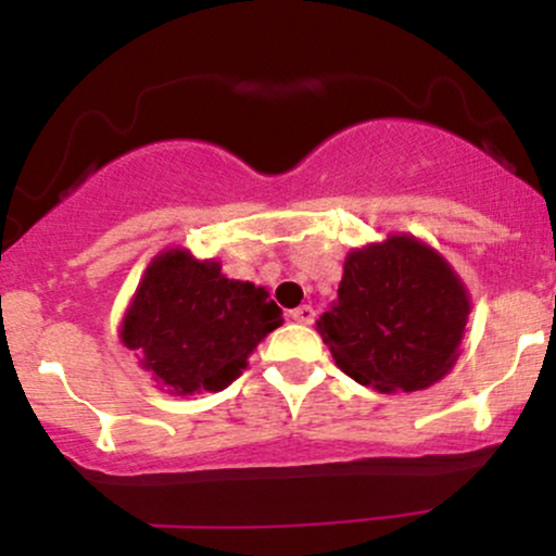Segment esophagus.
Returning <instances> with one entry per match:
<instances>
[{
  "label": "esophagus",
  "instance_id": "esophagus-1",
  "mask_svg": "<svg viewBox=\"0 0 556 556\" xmlns=\"http://www.w3.org/2000/svg\"><path fill=\"white\" fill-rule=\"evenodd\" d=\"M290 316H292V321H298V324H314L316 311H314V305H300V308L292 311Z\"/></svg>",
  "mask_w": 556,
  "mask_h": 556
}]
</instances>
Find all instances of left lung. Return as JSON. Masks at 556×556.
I'll return each mask as SVG.
<instances>
[{
  "mask_svg": "<svg viewBox=\"0 0 556 556\" xmlns=\"http://www.w3.org/2000/svg\"><path fill=\"white\" fill-rule=\"evenodd\" d=\"M470 314L463 279L413 235L355 248L316 321L340 371L376 392H418L450 374Z\"/></svg>",
  "mask_w": 556,
  "mask_h": 556,
  "instance_id": "8db88e82",
  "label": "left lung"
}]
</instances>
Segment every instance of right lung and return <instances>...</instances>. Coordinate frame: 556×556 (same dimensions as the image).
I'll use <instances>...</instances> for the list:
<instances>
[{
	"label": "right lung",
	"mask_w": 556,
	"mask_h": 556,
	"mask_svg": "<svg viewBox=\"0 0 556 556\" xmlns=\"http://www.w3.org/2000/svg\"><path fill=\"white\" fill-rule=\"evenodd\" d=\"M282 308L264 287L222 274L219 261H198L185 248L159 253L127 305L119 340L169 394L227 389Z\"/></svg>",
	"instance_id": "right-lung-1"
}]
</instances>
